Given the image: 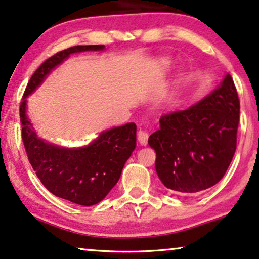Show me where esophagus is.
<instances>
[{
    "label": "esophagus",
    "mask_w": 259,
    "mask_h": 259,
    "mask_svg": "<svg viewBox=\"0 0 259 259\" xmlns=\"http://www.w3.org/2000/svg\"><path fill=\"white\" fill-rule=\"evenodd\" d=\"M137 140H139L141 146H147V143H148V134L143 132V130H139V133H137Z\"/></svg>",
    "instance_id": "34e87169"
}]
</instances>
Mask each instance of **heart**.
Masks as SVG:
<instances>
[{"mask_svg":"<svg viewBox=\"0 0 259 259\" xmlns=\"http://www.w3.org/2000/svg\"><path fill=\"white\" fill-rule=\"evenodd\" d=\"M161 65H162V68H165V69H167L169 65H171V61H169L168 58H162Z\"/></svg>","mask_w":259,"mask_h":259,"instance_id":"b5f03b06","label":"heart"}]
</instances>
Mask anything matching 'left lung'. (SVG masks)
Segmentation results:
<instances>
[{
	"instance_id": "8db88e82",
	"label": "left lung",
	"mask_w": 259,
	"mask_h": 259,
	"mask_svg": "<svg viewBox=\"0 0 259 259\" xmlns=\"http://www.w3.org/2000/svg\"><path fill=\"white\" fill-rule=\"evenodd\" d=\"M239 113L237 90L226 74L198 103L162 116L148 139L162 184L176 194H196L217 184L237 148Z\"/></svg>"
}]
</instances>
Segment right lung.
I'll list each match as a JSON object with an SVG mask.
<instances>
[{
	"mask_svg": "<svg viewBox=\"0 0 259 259\" xmlns=\"http://www.w3.org/2000/svg\"><path fill=\"white\" fill-rule=\"evenodd\" d=\"M104 50L105 45H77L48 58L32 75L20 105L22 141L35 175L51 194L84 207L103 201L119 181L136 148V125L127 123L104 130L80 147L58 146L38 136L27 116V98L70 55Z\"/></svg>",
	"mask_w": 259,
	"mask_h": 259,
	"instance_id": "1",
	"label": "right lung"
}]
</instances>
